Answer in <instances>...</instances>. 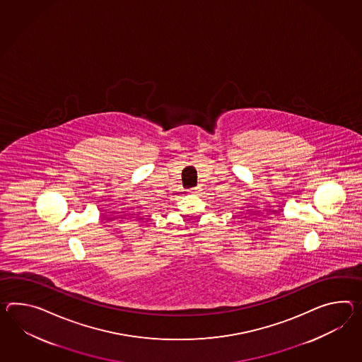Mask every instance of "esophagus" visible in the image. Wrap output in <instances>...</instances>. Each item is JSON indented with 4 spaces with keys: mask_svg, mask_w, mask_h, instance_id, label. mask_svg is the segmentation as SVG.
<instances>
[{
    "mask_svg": "<svg viewBox=\"0 0 362 362\" xmlns=\"http://www.w3.org/2000/svg\"><path fill=\"white\" fill-rule=\"evenodd\" d=\"M191 191V194H197L199 191H200V188H197V187H194L192 189H189Z\"/></svg>",
    "mask_w": 362,
    "mask_h": 362,
    "instance_id": "34e87169",
    "label": "esophagus"
}]
</instances>
